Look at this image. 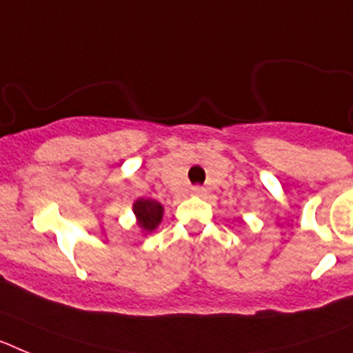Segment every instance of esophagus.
Wrapping results in <instances>:
<instances>
[{"label": "esophagus", "instance_id": "1", "mask_svg": "<svg viewBox=\"0 0 353 353\" xmlns=\"http://www.w3.org/2000/svg\"><path fill=\"white\" fill-rule=\"evenodd\" d=\"M191 194L192 196H198V198H201V196H205V189H203V187H192Z\"/></svg>", "mask_w": 353, "mask_h": 353}]
</instances>
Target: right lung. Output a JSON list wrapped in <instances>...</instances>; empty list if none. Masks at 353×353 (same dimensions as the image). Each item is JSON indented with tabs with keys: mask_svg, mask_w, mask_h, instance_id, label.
<instances>
[{
	"mask_svg": "<svg viewBox=\"0 0 353 353\" xmlns=\"http://www.w3.org/2000/svg\"><path fill=\"white\" fill-rule=\"evenodd\" d=\"M132 212L136 215V224L143 233H152L162 223L164 207L159 201L150 198H138L132 203Z\"/></svg>",
	"mask_w": 353,
	"mask_h": 353,
	"instance_id": "1",
	"label": "right lung"
}]
</instances>
